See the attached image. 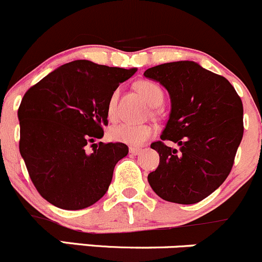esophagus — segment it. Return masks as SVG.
Here are the masks:
<instances>
[{"label":"esophagus","instance_id":"obj_1","mask_svg":"<svg viewBox=\"0 0 262 262\" xmlns=\"http://www.w3.org/2000/svg\"><path fill=\"white\" fill-rule=\"evenodd\" d=\"M142 149H140V147H130V154L131 155H139L140 152H141Z\"/></svg>","mask_w":262,"mask_h":262}]
</instances>
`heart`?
Instances as JSON below:
<instances>
[{
  "label": "heart",
  "instance_id": "heart-1",
  "mask_svg": "<svg viewBox=\"0 0 262 262\" xmlns=\"http://www.w3.org/2000/svg\"><path fill=\"white\" fill-rule=\"evenodd\" d=\"M136 90L144 97L145 101L151 106H159L163 102L164 93L161 88L155 83L149 82V80H141L136 84ZM117 92H113L111 98L107 106V112H108L110 120L116 117V106H117ZM154 134V127L150 125H139V123L122 122L112 126L108 131L110 139L113 141L123 142L127 145H141L146 141L147 139Z\"/></svg>",
  "mask_w": 262,
  "mask_h": 262
}]
</instances>
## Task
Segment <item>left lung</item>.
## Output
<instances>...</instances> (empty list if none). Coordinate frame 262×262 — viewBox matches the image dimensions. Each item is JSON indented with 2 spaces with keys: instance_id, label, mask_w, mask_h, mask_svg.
<instances>
[{
  "instance_id": "left-lung-1",
  "label": "left lung",
  "mask_w": 262,
  "mask_h": 262,
  "mask_svg": "<svg viewBox=\"0 0 262 262\" xmlns=\"http://www.w3.org/2000/svg\"><path fill=\"white\" fill-rule=\"evenodd\" d=\"M170 96L171 110L163 141L151 144L160 163L147 175L150 187L164 201L194 204L207 198L226 180L244 136V106L222 75L195 61L160 64L145 71Z\"/></svg>"
}]
</instances>
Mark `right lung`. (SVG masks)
Segmentation results:
<instances>
[{
	"label": "right lung",
	"instance_id": "add662e5",
	"mask_svg": "<svg viewBox=\"0 0 262 262\" xmlns=\"http://www.w3.org/2000/svg\"><path fill=\"white\" fill-rule=\"evenodd\" d=\"M136 71L74 60L25 93L17 112L20 154L35 188L53 206L87 208L108 190L113 169L128 147L94 141L108 125L112 93Z\"/></svg>",
	"mask_w": 262,
	"mask_h": 262
}]
</instances>
